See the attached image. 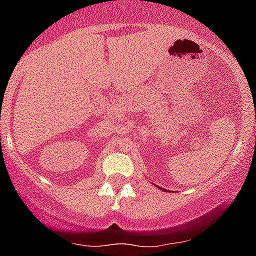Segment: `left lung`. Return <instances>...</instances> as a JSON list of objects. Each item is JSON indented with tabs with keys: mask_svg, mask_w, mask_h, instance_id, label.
<instances>
[{
	"mask_svg": "<svg viewBox=\"0 0 256 256\" xmlns=\"http://www.w3.org/2000/svg\"><path fill=\"white\" fill-rule=\"evenodd\" d=\"M162 190H163V188H162Z\"/></svg>",
	"mask_w": 256,
	"mask_h": 256,
	"instance_id": "left-lung-1",
	"label": "left lung"
}]
</instances>
